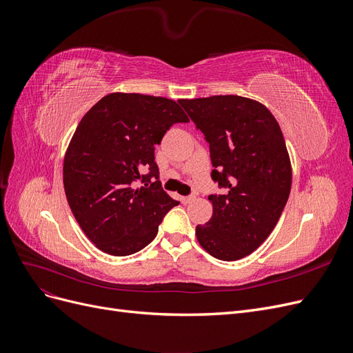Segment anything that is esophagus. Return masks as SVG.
Masks as SVG:
<instances>
[{
  "instance_id": "34e87169",
  "label": "esophagus",
  "mask_w": 353,
  "mask_h": 353,
  "mask_svg": "<svg viewBox=\"0 0 353 353\" xmlns=\"http://www.w3.org/2000/svg\"><path fill=\"white\" fill-rule=\"evenodd\" d=\"M194 196H184V197H179V200H181V203H184V205H188V203H191V201H194Z\"/></svg>"
}]
</instances>
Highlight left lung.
Wrapping results in <instances>:
<instances>
[{"instance_id":"1","label":"left lung","mask_w":353,"mask_h":353,"mask_svg":"<svg viewBox=\"0 0 353 353\" xmlns=\"http://www.w3.org/2000/svg\"><path fill=\"white\" fill-rule=\"evenodd\" d=\"M209 143L212 179L225 188L212 194L213 213L196 227L213 258L239 261L268 239L292 188V165L279 122L259 101L240 95L179 100Z\"/></svg>"}]
</instances>
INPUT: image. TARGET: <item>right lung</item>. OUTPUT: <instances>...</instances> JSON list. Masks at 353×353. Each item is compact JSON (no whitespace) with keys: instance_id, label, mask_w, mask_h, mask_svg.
<instances>
[{"instance_id":"right-lung-1","label":"right lung","mask_w":353,"mask_h":353,"mask_svg":"<svg viewBox=\"0 0 353 353\" xmlns=\"http://www.w3.org/2000/svg\"><path fill=\"white\" fill-rule=\"evenodd\" d=\"M179 122L188 117L176 101L137 92H112L85 113L65 154L63 184L95 248L112 256L140 252L179 205L162 190L154 162L156 144Z\"/></svg>"}]
</instances>
